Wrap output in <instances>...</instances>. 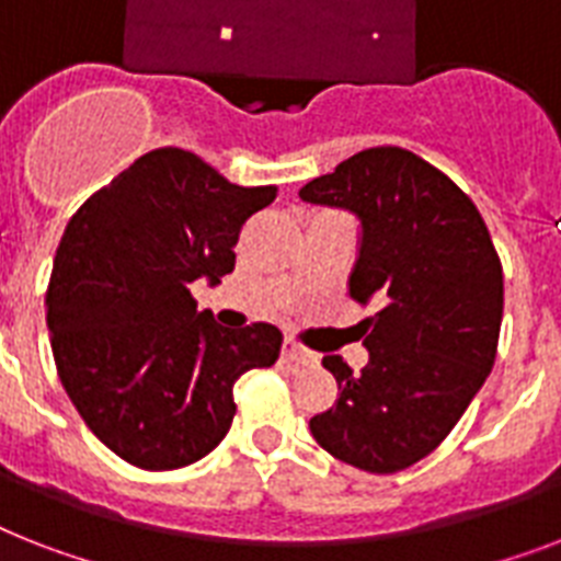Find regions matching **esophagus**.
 I'll return each instance as SVG.
<instances>
[{
	"instance_id": "34e87169",
	"label": "esophagus",
	"mask_w": 561,
	"mask_h": 561,
	"mask_svg": "<svg viewBox=\"0 0 561 561\" xmlns=\"http://www.w3.org/2000/svg\"><path fill=\"white\" fill-rule=\"evenodd\" d=\"M282 357L296 363V366H313V363L320 359L313 352H308V348H302L299 343H294V340H285V343H282Z\"/></svg>"
}]
</instances>
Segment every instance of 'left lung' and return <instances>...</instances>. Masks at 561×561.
<instances>
[{
    "label": "left lung",
    "mask_w": 561,
    "mask_h": 561,
    "mask_svg": "<svg viewBox=\"0 0 561 561\" xmlns=\"http://www.w3.org/2000/svg\"><path fill=\"white\" fill-rule=\"evenodd\" d=\"M299 198L357 216L348 294L380 305L357 325L359 375L322 357L340 398L313 414L311 435L357 470H407L453 432L495 363L504 276L490 230L444 172L400 147L352 154Z\"/></svg>",
    "instance_id": "obj_1"
}]
</instances>
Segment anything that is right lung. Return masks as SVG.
Masks as SVG:
<instances>
[{
    "label": "right lung",
    "mask_w": 561,
    "mask_h": 561,
    "mask_svg": "<svg viewBox=\"0 0 561 561\" xmlns=\"http://www.w3.org/2000/svg\"><path fill=\"white\" fill-rule=\"evenodd\" d=\"M276 186H239L198 154L163 147L98 190L68 221L48 282L54 363L94 435L140 470L213 453L236 414L233 386L276 363L282 331H227L193 282L236 267L241 225Z\"/></svg>",
    "instance_id": "1"
}]
</instances>
